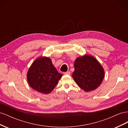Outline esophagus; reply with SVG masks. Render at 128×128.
Returning <instances> with one entry per match:
<instances>
[{"mask_svg":"<svg viewBox=\"0 0 128 128\" xmlns=\"http://www.w3.org/2000/svg\"><path fill=\"white\" fill-rule=\"evenodd\" d=\"M64 75H70V72H64Z\"/></svg>","mask_w":128,"mask_h":128,"instance_id":"1","label":"esophagus"}]
</instances>
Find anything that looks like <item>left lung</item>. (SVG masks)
<instances>
[{
	"instance_id": "left-lung-1",
	"label": "left lung",
	"mask_w": 128,
	"mask_h": 128,
	"mask_svg": "<svg viewBox=\"0 0 128 128\" xmlns=\"http://www.w3.org/2000/svg\"><path fill=\"white\" fill-rule=\"evenodd\" d=\"M72 77L76 84L86 92L94 90L102 84L104 69L94 57L89 54L76 58Z\"/></svg>"
}]
</instances>
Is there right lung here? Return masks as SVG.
Returning a JSON list of instances; mask_svg holds the SVG:
<instances>
[{
  "label": "right lung",
  "mask_w": 128,
  "mask_h": 128,
  "mask_svg": "<svg viewBox=\"0 0 128 128\" xmlns=\"http://www.w3.org/2000/svg\"><path fill=\"white\" fill-rule=\"evenodd\" d=\"M62 74L58 72L48 57L37 58L26 74L30 86L37 92L47 94L56 86Z\"/></svg>",
  "instance_id": "1"
}]
</instances>
